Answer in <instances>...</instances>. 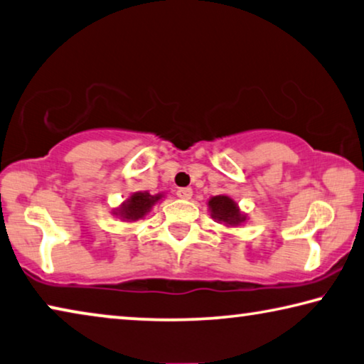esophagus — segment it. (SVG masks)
<instances>
[{"instance_id":"1","label":"esophagus","mask_w":364,"mask_h":364,"mask_svg":"<svg viewBox=\"0 0 364 364\" xmlns=\"http://www.w3.org/2000/svg\"><path fill=\"white\" fill-rule=\"evenodd\" d=\"M177 197L181 200H190V198H192V188H188V187L178 188L177 190Z\"/></svg>"}]
</instances>
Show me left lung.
I'll return each instance as SVG.
<instances>
[{"label": "left lung", "mask_w": 364, "mask_h": 364, "mask_svg": "<svg viewBox=\"0 0 364 364\" xmlns=\"http://www.w3.org/2000/svg\"><path fill=\"white\" fill-rule=\"evenodd\" d=\"M206 205H208L211 218L223 226L237 228L247 221V215L240 211L239 205L229 195H215Z\"/></svg>", "instance_id": "left-lung-1"}]
</instances>
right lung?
Returning a JSON list of instances; mask_svg holds the SVG:
<instances>
[{
	"label": "right lung",
	"mask_w": 364,
	"mask_h": 364,
	"mask_svg": "<svg viewBox=\"0 0 364 364\" xmlns=\"http://www.w3.org/2000/svg\"><path fill=\"white\" fill-rule=\"evenodd\" d=\"M164 198V193L151 195L149 192H133L125 201L112 210V215L125 223L144 220L153 206Z\"/></svg>",
	"instance_id": "add662e5"
}]
</instances>
